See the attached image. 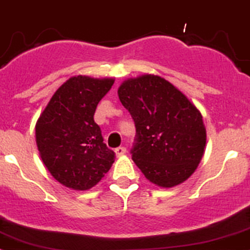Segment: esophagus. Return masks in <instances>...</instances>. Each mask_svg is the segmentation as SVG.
Instances as JSON below:
<instances>
[{"label":"esophagus","mask_w":250,"mask_h":250,"mask_svg":"<svg viewBox=\"0 0 250 250\" xmlns=\"http://www.w3.org/2000/svg\"><path fill=\"white\" fill-rule=\"evenodd\" d=\"M114 151H116V155H117V157H122L123 154L125 153V146H118V148L114 149Z\"/></svg>","instance_id":"1"}]
</instances>
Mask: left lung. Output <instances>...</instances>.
I'll use <instances>...</instances> for the list:
<instances>
[{"label": "left lung", "instance_id": "1", "mask_svg": "<svg viewBox=\"0 0 250 250\" xmlns=\"http://www.w3.org/2000/svg\"><path fill=\"white\" fill-rule=\"evenodd\" d=\"M118 96L134 121L130 154L144 176L160 188H172L190 178L206 146V129L195 104L155 75L125 80Z\"/></svg>", "mask_w": 250, "mask_h": 250}]
</instances>
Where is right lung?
Instances as JSON below:
<instances>
[{"mask_svg":"<svg viewBox=\"0 0 250 250\" xmlns=\"http://www.w3.org/2000/svg\"><path fill=\"white\" fill-rule=\"evenodd\" d=\"M113 79L74 76L49 101L36 125L38 150L53 178L74 190H88L111 169L114 151L104 143L93 114Z\"/></svg>","mask_w":250,"mask_h":250,"instance_id":"right-lung-1","label":"right lung"}]
</instances>
